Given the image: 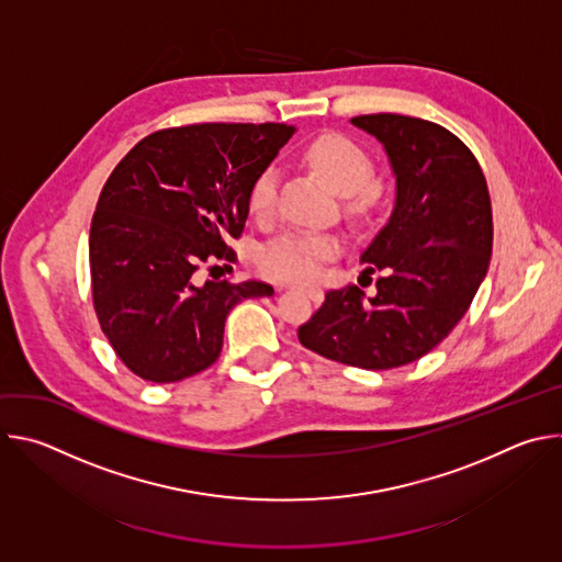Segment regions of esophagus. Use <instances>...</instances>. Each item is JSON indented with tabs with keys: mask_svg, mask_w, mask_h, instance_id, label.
<instances>
[{
	"mask_svg": "<svg viewBox=\"0 0 562 562\" xmlns=\"http://www.w3.org/2000/svg\"><path fill=\"white\" fill-rule=\"evenodd\" d=\"M300 291H304L313 302L323 300V289H317V286H300Z\"/></svg>",
	"mask_w": 562,
	"mask_h": 562,
	"instance_id": "1",
	"label": "esophagus"
}]
</instances>
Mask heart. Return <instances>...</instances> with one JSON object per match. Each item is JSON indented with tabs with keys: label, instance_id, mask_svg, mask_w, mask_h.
Returning a JSON list of instances; mask_svg holds the SVG:
<instances>
[{
	"label": "heart",
	"instance_id": "1",
	"mask_svg": "<svg viewBox=\"0 0 562 562\" xmlns=\"http://www.w3.org/2000/svg\"><path fill=\"white\" fill-rule=\"evenodd\" d=\"M302 159L336 191L353 193L356 206H367L375 195L373 157L345 133H323L302 148ZM278 206V169L265 167L249 189V209L258 220H269ZM340 254V239L329 233L291 228L280 233L258 254L260 269L278 280H311L329 258Z\"/></svg>",
	"mask_w": 562,
	"mask_h": 562
}]
</instances>
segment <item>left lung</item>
<instances>
[{
    "instance_id": "8db88e82",
    "label": "left lung",
    "mask_w": 562,
    "mask_h": 562,
    "mask_svg": "<svg viewBox=\"0 0 562 562\" xmlns=\"http://www.w3.org/2000/svg\"><path fill=\"white\" fill-rule=\"evenodd\" d=\"M386 150L395 204L360 260L378 293L331 289L297 329L302 347L360 369L409 364L438 347L487 276L494 220L477 159L440 124L375 113L351 120Z\"/></svg>"
}]
</instances>
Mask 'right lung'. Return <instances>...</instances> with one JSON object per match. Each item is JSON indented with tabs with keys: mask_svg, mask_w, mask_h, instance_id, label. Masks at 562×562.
Instances as JSON below:
<instances>
[{
	"mask_svg": "<svg viewBox=\"0 0 562 562\" xmlns=\"http://www.w3.org/2000/svg\"><path fill=\"white\" fill-rule=\"evenodd\" d=\"M286 124H189L137 142L109 176L91 222L93 306L117 358L148 382L209 369L228 311L273 295L258 280H206L209 260L235 262L228 239L249 217V189L293 135Z\"/></svg>",
	"mask_w": 562,
	"mask_h": 562,
	"instance_id": "obj_1",
	"label": "right lung"
}]
</instances>
